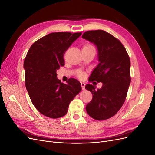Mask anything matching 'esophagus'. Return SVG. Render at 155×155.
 Here are the masks:
<instances>
[{
  "mask_svg": "<svg viewBox=\"0 0 155 155\" xmlns=\"http://www.w3.org/2000/svg\"><path fill=\"white\" fill-rule=\"evenodd\" d=\"M81 86L82 90H85V84L84 83H81Z\"/></svg>",
  "mask_w": 155,
  "mask_h": 155,
  "instance_id": "obj_1",
  "label": "esophagus"
}]
</instances>
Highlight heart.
Segmentation results:
<instances>
[{
	"label": "heart",
	"mask_w": 155,
	"mask_h": 155,
	"mask_svg": "<svg viewBox=\"0 0 155 155\" xmlns=\"http://www.w3.org/2000/svg\"><path fill=\"white\" fill-rule=\"evenodd\" d=\"M94 48V47H93V46H92L91 45H90V44H87V45H85V46H83V48Z\"/></svg>",
	"instance_id": "obj_1"
}]
</instances>
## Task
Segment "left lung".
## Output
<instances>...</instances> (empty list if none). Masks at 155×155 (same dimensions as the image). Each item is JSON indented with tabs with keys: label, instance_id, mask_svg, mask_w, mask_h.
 I'll return each instance as SVG.
<instances>
[{
	"label": "left lung",
	"instance_id": "obj_1",
	"mask_svg": "<svg viewBox=\"0 0 155 155\" xmlns=\"http://www.w3.org/2000/svg\"><path fill=\"white\" fill-rule=\"evenodd\" d=\"M82 38L97 50L99 63L92 70L90 81L103 83L101 88L86 85L93 96L86 110L92 118L105 120L114 116L124 104L130 83V59L121 42L104 30L86 31Z\"/></svg>",
	"mask_w": 155,
	"mask_h": 155
}]
</instances>
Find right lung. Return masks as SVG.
I'll return each mask as SVG.
<instances>
[{
	"instance_id": "right-lung-1",
	"label": "right lung",
	"mask_w": 155,
	"mask_h": 155,
	"mask_svg": "<svg viewBox=\"0 0 155 155\" xmlns=\"http://www.w3.org/2000/svg\"><path fill=\"white\" fill-rule=\"evenodd\" d=\"M81 33H51L30 48L24 61L25 85L32 104L42 114L59 118L67 113L68 105L81 91L78 80L67 84L57 78L56 71L64 65L63 55Z\"/></svg>"
}]
</instances>
